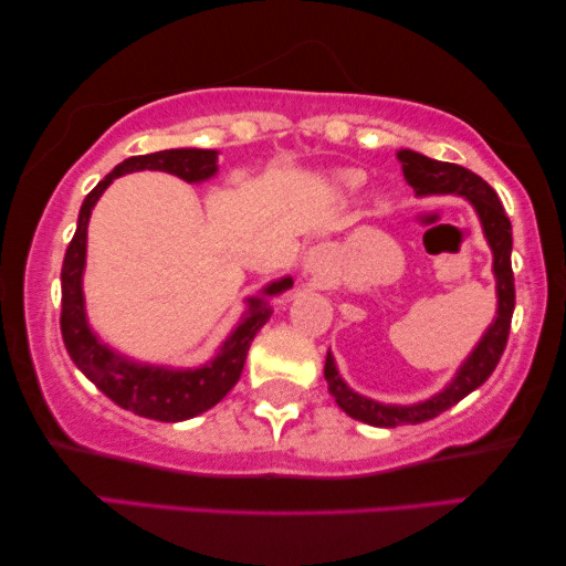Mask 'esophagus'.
Listing matches in <instances>:
<instances>
[{"instance_id":"esophagus-1","label":"esophagus","mask_w":566,"mask_h":566,"mask_svg":"<svg viewBox=\"0 0 566 566\" xmlns=\"http://www.w3.org/2000/svg\"><path fill=\"white\" fill-rule=\"evenodd\" d=\"M303 263H305V271H308V273H321L323 268H326V263H328L326 245H313L308 253H305Z\"/></svg>"}]
</instances>
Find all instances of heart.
<instances>
[{
    "label": "heart",
    "mask_w": 566,
    "mask_h": 566,
    "mask_svg": "<svg viewBox=\"0 0 566 566\" xmlns=\"http://www.w3.org/2000/svg\"><path fill=\"white\" fill-rule=\"evenodd\" d=\"M336 185L340 190H346V192H356L360 185H364V172L360 170H338L336 172Z\"/></svg>",
    "instance_id": "obj_1"
}]
</instances>
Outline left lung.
<instances>
[{"mask_svg": "<svg viewBox=\"0 0 566 566\" xmlns=\"http://www.w3.org/2000/svg\"><path fill=\"white\" fill-rule=\"evenodd\" d=\"M398 163H401L403 178L416 190V196H443V192H457L464 196L474 206L476 216L484 228L489 248L494 253V275H496V318L492 326L481 336L479 346L471 350V356L461 364L453 376V381L443 388L441 394L431 396L429 401L411 403V406H394L378 403L374 398H366L356 391H350L344 378L338 376L336 360L331 350L326 356V368L323 376L328 381V391L336 398V403L344 409L350 419L364 421L370 426H381V429H394L403 423H421L437 419L439 413L451 409L461 398H467L474 388L486 381L494 374V368L502 358L512 328L514 313V273H512V222H509L502 200L486 180H481L476 172H471L461 165L431 160L421 153L398 150Z\"/></svg>", "mask_w": 566, "mask_h": 566, "instance_id": "8db88e82", "label": "left lung"}]
</instances>
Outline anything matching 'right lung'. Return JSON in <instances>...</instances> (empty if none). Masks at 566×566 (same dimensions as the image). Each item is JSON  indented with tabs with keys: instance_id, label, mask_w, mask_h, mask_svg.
I'll list each match as a JSON object with an SVG mask.
<instances>
[{
	"instance_id": "1",
	"label": "right lung",
	"mask_w": 566,
	"mask_h": 566,
	"mask_svg": "<svg viewBox=\"0 0 566 566\" xmlns=\"http://www.w3.org/2000/svg\"><path fill=\"white\" fill-rule=\"evenodd\" d=\"M137 170H163L178 175L185 182H202L218 172V153L198 150V147H178V150H160L153 155H135L119 163L105 180L95 185L80 208L77 230L70 240L67 253L62 263V340L70 358L74 360L82 374L95 384L109 401H115L119 409L133 411L143 419L153 421H185L216 406L220 398L238 384L243 374V364L248 348L253 344L255 333L261 331L268 318L273 316V308L268 298L285 293L293 285V277H281L271 285H265L261 295L248 298V311L240 318L235 331L220 346L218 356L202 364L200 368H165L147 366L127 360L115 354L92 333L85 313V295H82V271H85L87 255V222L92 208L99 200L107 185L119 175Z\"/></svg>"
}]
</instances>
